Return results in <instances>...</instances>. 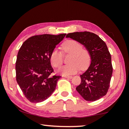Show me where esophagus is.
<instances>
[{"label":"esophagus","mask_w":129,"mask_h":129,"mask_svg":"<svg viewBox=\"0 0 129 129\" xmlns=\"http://www.w3.org/2000/svg\"><path fill=\"white\" fill-rule=\"evenodd\" d=\"M63 77H66V78H69V79H72V76H67V75H63L62 76Z\"/></svg>","instance_id":"obj_1"}]
</instances>
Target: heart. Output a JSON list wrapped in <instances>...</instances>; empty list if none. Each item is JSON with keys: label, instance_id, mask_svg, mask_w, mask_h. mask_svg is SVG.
Wrapping results in <instances>:
<instances>
[{"label": "heart", "instance_id": "heart-1", "mask_svg": "<svg viewBox=\"0 0 129 129\" xmlns=\"http://www.w3.org/2000/svg\"><path fill=\"white\" fill-rule=\"evenodd\" d=\"M63 53L70 54L68 62L59 69V71L63 75L75 74L81 69H84L89 66L91 60L90 54L87 49L82 47L79 42L75 40H68L61 45ZM51 64L54 68H59L63 63L62 53L57 49L52 50L50 55Z\"/></svg>", "mask_w": 129, "mask_h": 129}]
</instances>
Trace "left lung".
I'll return each mask as SVG.
<instances>
[{"instance_id": "obj_1", "label": "left lung", "mask_w": 129, "mask_h": 129, "mask_svg": "<svg viewBox=\"0 0 129 129\" xmlns=\"http://www.w3.org/2000/svg\"><path fill=\"white\" fill-rule=\"evenodd\" d=\"M66 38L76 40L89 50L91 64L80 75L81 83L76 89L87 101H96L108 91L113 73L112 59L106 44L99 36L89 31L68 33Z\"/></svg>"}]
</instances>
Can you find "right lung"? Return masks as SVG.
<instances>
[{
	"label": "right lung",
	"mask_w": 129,
	"mask_h": 129,
	"mask_svg": "<svg viewBox=\"0 0 129 129\" xmlns=\"http://www.w3.org/2000/svg\"><path fill=\"white\" fill-rule=\"evenodd\" d=\"M66 35H35L27 39L19 49L16 61V81L30 102L45 101L55 90L61 76L52 75L54 70L50 55Z\"/></svg>",
	"instance_id": "obj_1"
}]
</instances>
